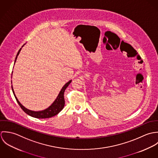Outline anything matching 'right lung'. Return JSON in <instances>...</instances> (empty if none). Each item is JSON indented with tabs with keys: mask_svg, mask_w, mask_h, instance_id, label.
<instances>
[{
	"mask_svg": "<svg viewBox=\"0 0 158 158\" xmlns=\"http://www.w3.org/2000/svg\"><path fill=\"white\" fill-rule=\"evenodd\" d=\"M25 44H24V45ZM24 45H23V47ZM21 49H22V48H21L19 49V52L17 53V55L16 56L15 61V64L16 63L18 56L19 55ZM71 81H72V80H69L68 83H66L63 86V87L60 90L58 95L57 96L55 100V101L52 103V104L50 106H48L47 108H46L44 110L39 111H31V110H30L26 108L25 107H24L23 105L19 102L18 99L17 98V97H16V96L15 94V92L13 90L12 85H11V88H12V90H13V94H14V95H15V98H16V99L18 102V103L19 104V105L21 106V108L23 109V111L25 113H27L28 115H30L33 117H35V118H50V117H52L53 116L56 115V114H58L63 109V108L64 106V104H65V101H64V91L66 90V89L67 88V87L69 85V84L71 83ZM11 82H12V81H11Z\"/></svg>",
	"mask_w": 158,
	"mask_h": 158,
	"instance_id": "add662e5",
	"label": "right lung"
}]
</instances>
